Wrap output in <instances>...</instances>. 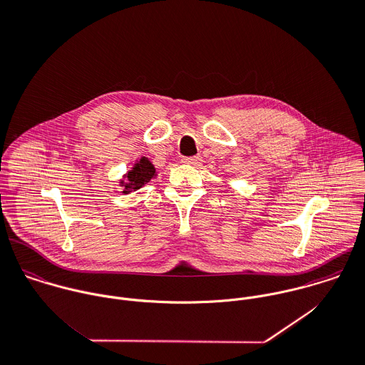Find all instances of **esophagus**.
I'll return each instance as SVG.
<instances>
[{
    "instance_id": "34e87169",
    "label": "esophagus",
    "mask_w": 365,
    "mask_h": 365,
    "mask_svg": "<svg viewBox=\"0 0 365 365\" xmlns=\"http://www.w3.org/2000/svg\"><path fill=\"white\" fill-rule=\"evenodd\" d=\"M201 161H202L201 155H192V157H184L182 158V163L190 164V165H198Z\"/></svg>"
}]
</instances>
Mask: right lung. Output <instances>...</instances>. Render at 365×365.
I'll return each mask as SVG.
<instances>
[{
  "instance_id": "1",
  "label": "right lung",
  "mask_w": 365,
  "mask_h": 365,
  "mask_svg": "<svg viewBox=\"0 0 365 365\" xmlns=\"http://www.w3.org/2000/svg\"><path fill=\"white\" fill-rule=\"evenodd\" d=\"M155 175V168L153 167V164L143 157L134 167L131 171L127 173L125 175V181H122L124 185V194H128L131 191H135L138 188H141L145 182H148Z\"/></svg>"
}]
</instances>
